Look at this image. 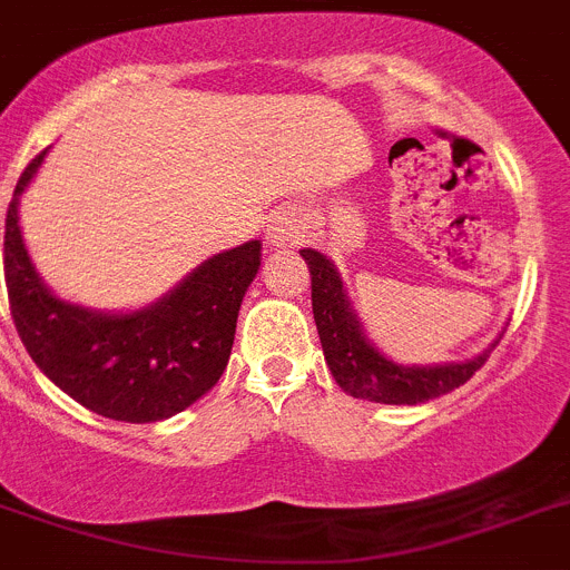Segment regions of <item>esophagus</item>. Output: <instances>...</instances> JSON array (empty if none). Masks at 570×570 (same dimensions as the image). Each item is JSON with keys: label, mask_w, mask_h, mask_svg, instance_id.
<instances>
[{"label": "esophagus", "mask_w": 570, "mask_h": 570, "mask_svg": "<svg viewBox=\"0 0 570 570\" xmlns=\"http://www.w3.org/2000/svg\"><path fill=\"white\" fill-rule=\"evenodd\" d=\"M299 235H302V213L294 207L274 213V218L268 220V229H265V240H268V246H288V243H294Z\"/></svg>", "instance_id": "obj_1"}]
</instances>
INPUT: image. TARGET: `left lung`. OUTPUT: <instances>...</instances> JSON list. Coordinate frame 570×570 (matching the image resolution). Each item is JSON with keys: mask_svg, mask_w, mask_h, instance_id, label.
Masks as SVG:
<instances>
[{"mask_svg": "<svg viewBox=\"0 0 570 570\" xmlns=\"http://www.w3.org/2000/svg\"><path fill=\"white\" fill-rule=\"evenodd\" d=\"M313 285V318H316L318 338H322L324 361L333 372L335 383L357 400L383 405H420L433 397L464 386L475 372L484 366L490 352L501 341L498 335L484 352L468 361L433 363V366H403L383 355L366 333L361 318L346 299L344 282L335 271L333 259L316 248H302Z\"/></svg>", "mask_w": 570, "mask_h": 570, "instance_id": "1", "label": "left lung"}]
</instances>
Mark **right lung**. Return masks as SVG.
Returning <instances> with one entry per match:
<instances>
[{
  "label": "right lung",
  "instance_id": "1",
  "mask_svg": "<svg viewBox=\"0 0 570 570\" xmlns=\"http://www.w3.org/2000/svg\"><path fill=\"white\" fill-rule=\"evenodd\" d=\"M45 156L47 150L24 167L4 218V285L21 344L61 392L108 420L159 422L189 409L229 363L263 243L248 240L204 259L139 311L75 305L47 288L21 237L19 198Z\"/></svg>",
  "mask_w": 570,
  "mask_h": 570
}]
</instances>
